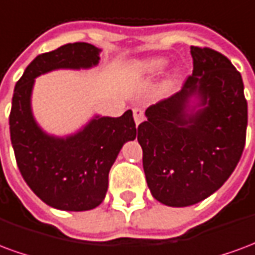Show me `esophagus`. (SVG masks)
<instances>
[{
	"label": "esophagus",
	"instance_id": "esophagus-1",
	"mask_svg": "<svg viewBox=\"0 0 255 255\" xmlns=\"http://www.w3.org/2000/svg\"><path fill=\"white\" fill-rule=\"evenodd\" d=\"M133 113V120H135V124L136 126H139L140 123L143 122V119H144V113L142 109H139V108H135L132 111Z\"/></svg>",
	"mask_w": 255,
	"mask_h": 255
}]
</instances>
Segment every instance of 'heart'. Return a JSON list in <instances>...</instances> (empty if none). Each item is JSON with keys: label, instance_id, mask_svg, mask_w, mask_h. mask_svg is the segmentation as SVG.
Returning a JSON list of instances; mask_svg holds the SVG:
<instances>
[{"label": "heart", "instance_id": "obj_1", "mask_svg": "<svg viewBox=\"0 0 255 255\" xmlns=\"http://www.w3.org/2000/svg\"><path fill=\"white\" fill-rule=\"evenodd\" d=\"M166 65L168 61L164 58H150L139 64V71L146 75H158L165 69Z\"/></svg>", "mask_w": 255, "mask_h": 255}]
</instances>
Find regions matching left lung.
<instances>
[{"label": "left lung", "instance_id": "1", "mask_svg": "<svg viewBox=\"0 0 255 255\" xmlns=\"http://www.w3.org/2000/svg\"><path fill=\"white\" fill-rule=\"evenodd\" d=\"M194 69L182 90L146 109L138 127L151 195L184 208L219 190L241 160L247 128L243 80L228 58L191 46Z\"/></svg>", "mask_w": 255, "mask_h": 255}]
</instances>
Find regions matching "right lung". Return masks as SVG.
Here are the masks:
<instances>
[{"mask_svg": "<svg viewBox=\"0 0 255 255\" xmlns=\"http://www.w3.org/2000/svg\"><path fill=\"white\" fill-rule=\"evenodd\" d=\"M100 52L76 42L39 54L14 86L9 126L19 171L36 197L60 210L83 212L104 201L109 171L123 144L135 139L136 127L132 111H127L120 117L95 116L65 138L49 135L31 111L32 87L35 78L54 69L98 65Z\"/></svg>", "mask_w": 255, "mask_h": 255, "instance_id": "1", "label": "right lung"}]
</instances>
